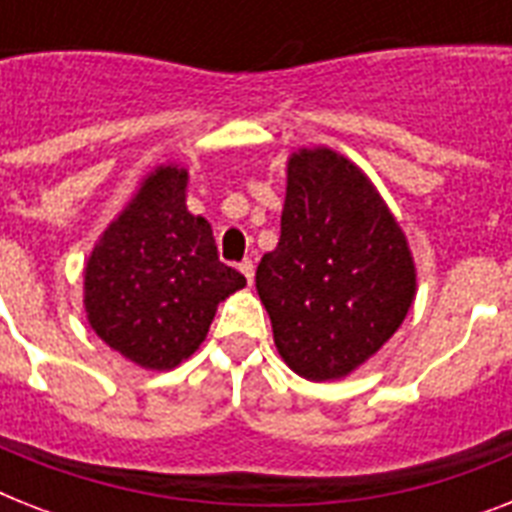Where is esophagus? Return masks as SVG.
Listing matches in <instances>:
<instances>
[{"label":"esophagus","instance_id":"esophagus-1","mask_svg":"<svg viewBox=\"0 0 512 512\" xmlns=\"http://www.w3.org/2000/svg\"><path fill=\"white\" fill-rule=\"evenodd\" d=\"M239 271L244 273V279H247V284H252V279H255V263H252V260H241Z\"/></svg>","mask_w":512,"mask_h":512}]
</instances>
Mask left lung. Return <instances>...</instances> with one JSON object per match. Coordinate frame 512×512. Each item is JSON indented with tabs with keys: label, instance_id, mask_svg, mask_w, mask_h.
I'll return each mask as SVG.
<instances>
[{
	"label": "left lung",
	"instance_id": "8db88e82",
	"mask_svg": "<svg viewBox=\"0 0 512 512\" xmlns=\"http://www.w3.org/2000/svg\"><path fill=\"white\" fill-rule=\"evenodd\" d=\"M284 364L342 380L396 335L417 295L404 228L356 162L327 146L287 159L281 236L255 276Z\"/></svg>",
	"mask_w": 512,
	"mask_h": 512
}]
</instances>
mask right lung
Listing matches in <instances>:
<instances>
[{
    "instance_id": "obj_1",
    "label": "right lung",
    "mask_w": 512,
    "mask_h": 512,
    "mask_svg": "<svg viewBox=\"0 0 512 512\" xmlns=\"http://www.w3.org/2000/svg\"><path fill=\"white\" fill-rule=\"evenodd\" d=\"M188 170L156 164L106 225L84 265V313L108 348L148 372L199 350L225 297L247 279L220 263L207 217L185 204Z\"/></svg>"
}]
</instances>
